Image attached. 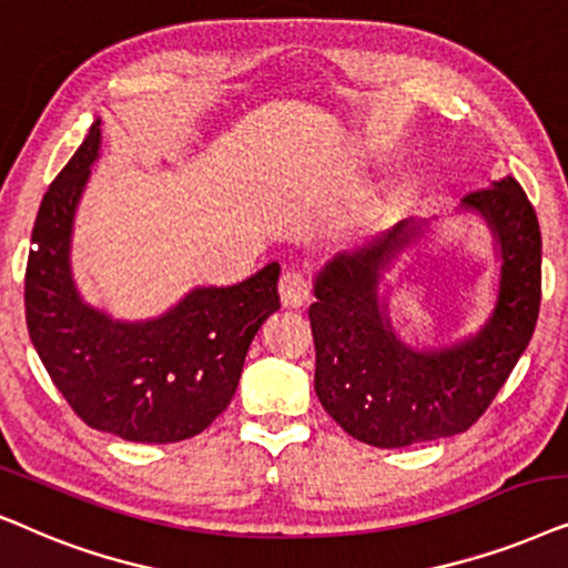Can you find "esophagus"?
<instances>
[{
  "label": "esophagus",
  "mask_w": 568,
  "mask_h": 568,
  "mask_svg": "<svg viewBox=\"0 0 568 568\" xmlns=\"http://www.w3.org/2000/svg\"><path fill=\"white\" fill-rule=\"evenodd\" d=\"M277 291H280V301H283V306L288 308L304 306L308 296H312V291H308V280L301 275V272H293V270L280 277Z\"/></svg>",
  "instance_id": "obj_1"
}]
</instances>
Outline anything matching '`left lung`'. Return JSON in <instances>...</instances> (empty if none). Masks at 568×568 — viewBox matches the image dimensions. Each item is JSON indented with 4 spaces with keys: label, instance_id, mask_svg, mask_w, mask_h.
Listing matches in <instances>:
<instances>
[{
    "label": "left lung",
    "instance_id": "1",
    "mask_svg": "<svg viewBox=\"0 0 568 568\" xmlns=\"http://www.w3.org/2000/svg\"><path fill=\"white\" fill-rule=\"evenodd\" d=\"M478 215L498 256L488 320L452 345L418 347L397 335L382 288L395 262L428 239L403 221L368 248L337 254L314 277V389L353 438L379 449L463 434L480 418L530 345L540 308V225L517 179L470 192L457 215Z\"/></svg>",
    "mask_w": 568,
    "mask_h": 568
}]
</instances>
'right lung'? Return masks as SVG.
<instances>
[{"mask_svg": "<svg viewBox=\"0 0 568 568\" xmlns=\"http://www.w3.org/2000/svg\"><path fill=\"white\" fill-rule=\"evenodd\" d=\"M101 142L95 119L38 210L26 270L30 343L90 428L140 444L184 442L236 395L248 345L280 308V264L225 288L196 285L150 320L90 306L72 275V233Z\"/></svg>", "mask_w": 568, "mask_h": 568, "instance_id": "1", "label": "right lung"}]
</instances>
